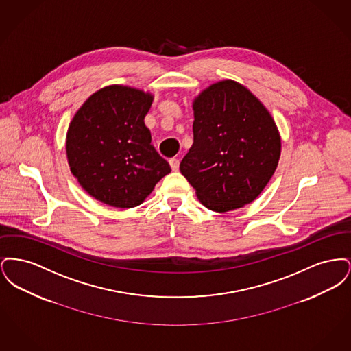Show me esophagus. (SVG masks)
Returning <instances> with one entry per match:
<instances>
[{"label": "esophagus", "instance_id": "esophagus-1", "mask_svg": "<svg viewBox=\"0 0 351 351\" xmlns=\"http://www.w3.org/2000/svg\"><path fill=\"white\" fill-rule=\"evenodd\" d=\"M169 166L172 168V171H178L180 166V160L176 158H172V159H169Z\"/></svg>", "mask_w": 351, "mask_h": 351}]
</instances>
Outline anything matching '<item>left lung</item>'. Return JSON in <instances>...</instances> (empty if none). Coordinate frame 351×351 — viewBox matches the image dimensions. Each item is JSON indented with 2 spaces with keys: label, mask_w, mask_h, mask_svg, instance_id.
I'll list each match as a JSON object with an SVG mask.
<instances>
[{
  "label": "left lung",
  "mask_w": 351,
  "mask_h": 351,
  "mask_svg": "<svg viewBox=\"0 0 351 351\" xmlns=\"http://www.w3.org/2000/svg\"><path fill=\"white\" fill-rule=\"evenodd\" d=\"M193 145L180 172L201 204L218 213L255 200L278 167L282 139L267 108L234 80L193 100Z\"/></svg>",
  "instance_id": "left-lung-1"
}]
</instances>
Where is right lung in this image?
<instances>
[{
	"instance_id": "1",
	"label": "right lung",
	"mask_w": 351,
	"mask_h": 351,
	"mask_svg": "<svg viewBox=\"0 0 351 351\" xmlns=\"http://www.w3.org/2000/svg\"><path fill=\"white\" fill-rule=\"evenodd\" d=\"M152 100L150 92L108 85L86 99L68 126L71 172L102 204L138 206L171 172L167 160L151 145L145 125Z\"/></svg>"
}]
</instances>
